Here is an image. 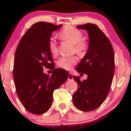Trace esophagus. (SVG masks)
<instances>
[{"instance_id":"obj_1","label":"esophagus","mask_w":131,"mask_h":131,"mask_svg":"<svg viewBox=\"0 0 131 131\" xmlns=\"http://www.w3.org/2000/svg\"><path fill=\"white\" fill-rule=\"evenodd\" d=\"M72 79H73V77H72V74L71 72H69L68 75V80H72Z\"/></svg>"}]
</instances>
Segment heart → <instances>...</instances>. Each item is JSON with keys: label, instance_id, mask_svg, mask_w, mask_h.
Masks as SVG:
<instances>
[{"label": "heart", "instance_id": "heart-1", "mask_svg": "<svg viewBox=\"0 0 131 131\" xmlns=\"http://www.w3.org/2000/svg\"><path fill=\"white\" fill-rule=\"evenodd\" d=\"M59 36L62 39L71 41L74 44L75 50L80 56H84L87 52L89 43L85 40H83V33L77 28L71 26H67L63 28L59 33ZM48 48L52 55H56L58 52V47L54 38H51L48 41ZM77 62L75 57H61L57 62L59 67L66 70H70Z\"/></svg>", "mask_w": 131, "mask_h": 131}]
</instances>
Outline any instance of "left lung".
Masks as SVG:
<instances>
[{"mask_svg": "<svg viewBox=\"0 0 131 131\" xmlns=\"http://www.w3.org/2000/svg\"><path fill=\"white\" fill-rule=\"evenodd\" d=\"M77 28L88 33V49L75 69L88 78L81 81L80 77L73 75L78 88L72 102L81 111L90 112L99 107L110 91L115 71L114 52L110 40L97 25L87 23Z\"/></svg>", "mask_w": 131, "mask_h": 131, "instance_id": "1", "label": "left lung"}]
</instances>
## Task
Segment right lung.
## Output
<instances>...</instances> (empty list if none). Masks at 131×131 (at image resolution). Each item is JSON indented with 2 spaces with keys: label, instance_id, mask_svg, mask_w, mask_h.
<instances>
[{
  "label": "right lung",
  "instance_id": "add662e5",
  "mask_svg": "<svg viewBox=\"0 0 131 131\" xmlns=\"http://www.w3.org/2000/svg\"><path fill=\"white\" fill-rule=\"evenodd\" d=\"M62 25L46 22L35 23L20 40L14 56L13 78L16 92L24 107L40 115L52 106L53 93L68 79V72L55 69L51 76L43 67L53 66L48 41L53 31Z\"/></svg>",
  "mask_w": 131,
  "mask_h": 131
}]
</instances>
